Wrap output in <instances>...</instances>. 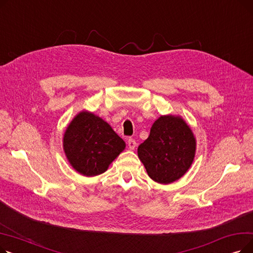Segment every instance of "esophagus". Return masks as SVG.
<instances>
[{
	"label": "esophagus",
	"instance_id": "34e87169",
	"mask_svg": "<svg viewBox=\"0 0 253 253\" xmlns=\"http://www.w3.org/2000/svg\"><path fill=\"white\" fill-rule=\"evenodd\" d=\"M127 144H128V148H129L130 150H134L135 147H136V141H135L134 139L130 138V139H128Z\"/></svg>",
	"mask_w": 253,
	"mask_h": 253
}]
</instances>
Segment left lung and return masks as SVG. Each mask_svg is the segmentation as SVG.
<instances>
[{
	"label": "left lung",
	"mask_w": 253,
	"mask_h": 253,
	"mask_svg": "<svg viewBox=\"0 0 253 253\" xmlns=\"http://www.w3.org/2000/svg\"><path fill=\"white\" fill-rule=\"evenodd\" d=\"M196 148V137L188 123L180 116L165 115L154 122L137 154L148 175L158 183L168 184L187 173Z\"/></svg>",
	"instance_id": "1"
}]
</instances>
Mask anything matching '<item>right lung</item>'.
Here are the masks:
<instances>
[{"mask_svg": "<svg viewBox=\"0 0 253 253\" xmlns=\"http://www.w3.org/2000/svg\"><path fill=\"white\" fill-rule=\"evenodd\" d=\"M62 145L71 166L87 177L105 172L126 148L109 123L88 111L74 117L64 131Z\"/></svg>", "mask_w": 253, "mask_h": 253, "instance_id": "right-lung-1", "label": "right lung"}]
</instances>
